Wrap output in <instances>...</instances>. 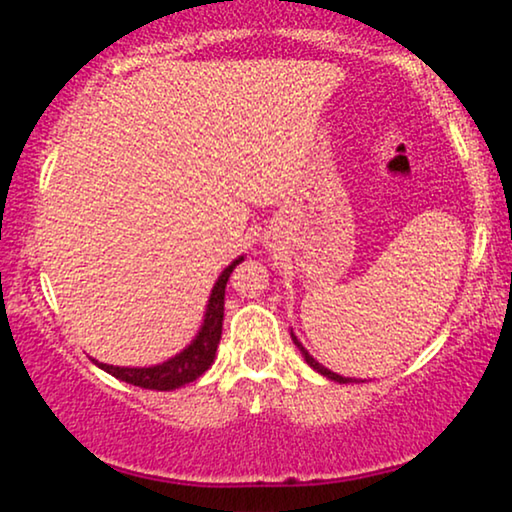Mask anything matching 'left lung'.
<instances>
[{
  "label": "left lung",
  "instance_id": "1",
  "mask_svg": "<svg viewBox=\"0 0 512 512\" xmlns=\"http://www.w3.org/2000/svg\"><path fill=\"white\" fill-rule=\"evenodd\" d=\"M293 342H296V345L300 347V352H303V356H305V361H307V363H310V368H314V370H317V373H321V375H324V377H328V380H333V382H340V384H347V382H352V380H349V377H342V375H338V373H333V370H328V368H324V366H321V363H319V361H314V359H312V356H310V354H307V349H305L303 345H300V342H298V338H296V335H293Z\"/></svg>",
  "mask_w": 512,
  "mask_h": 512
}]
</instances>
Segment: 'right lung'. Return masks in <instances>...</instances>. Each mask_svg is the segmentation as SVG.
I'll use <instances>...</instances> for the list:
<instances>
[{
	"label": "right lung",
	"mask_w": 512,
	"mask_h": 512,
	"mask_svg": "<svg viewBox=\"0 0 512 512\" xmlns=\"http://www.w3.org/2000/svg\"><path fill=\"white\" fill-rule=\"evenodd\" d=\"M244 256L235 258L226 270L221 272L219 282L214 284L212 296H209L207 312H205V324H202L200 333L195 335V340L188 345L184 352L172 356L170 361L158 363L151 368H121V366H109V363L95 361V366L107 370L109 375L118 377V380L135 384L142 389H156V391H172L184 387V384L198 380L205 370L214 363L216 347L221 340V328H223V298H226V284L230 272L235 270V265H240Z\"/></svg>",
	"instance_id": "obj_1"
}]
</instances>
